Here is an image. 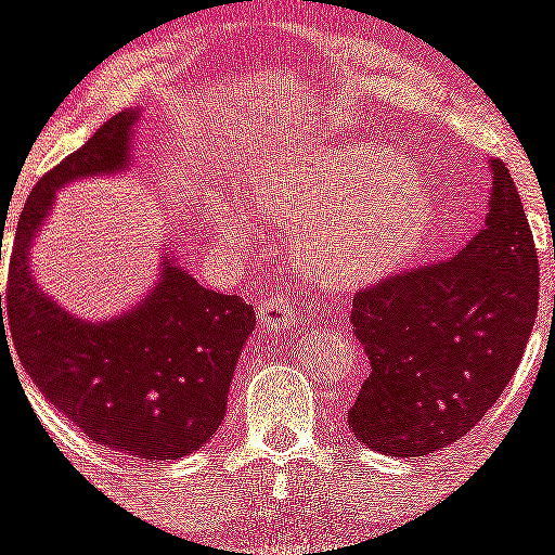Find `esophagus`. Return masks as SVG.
I'll return each instance as SVG.
<instances>
[{
    "label": "esophagus",
    "instance_id": "1",
    "mask_svg": "<svg viewBox=\"0 0 555 555\" xmlns=\"http://www.w3.org/2000/svg\"><path fill=\"white\" fill-rule=\"evenodd\" d=\"M258 320L267 327H292L300 320V311H297V302L288 292L283 288H272L261 297V306H258Z\"/></svg>",
    "mask_w": 555,
    "mask_h": 555
}]
</instances>
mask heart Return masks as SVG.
Wrapping results in <instances>:
<instances>
[{"label": "heart", "mask_w": 555, "mask_h": 555, "mask_svg": "<svg viewBox=\"0 0 555 555\" xmlns=\"http://www.w3.org/2000/svg\"><path fill=\"white\" fill-rule=\"evenodd\" d=\"M253 219L292 228L297 267L327 288H358L403 267L434 224V199L400 152L375 144L261 164L238 185ZM247 212V214H248ZM222 238L253 242V222L228 197H210Z\"/></svg>", "instance_id": "heart-1"}]
</instances>
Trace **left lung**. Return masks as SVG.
Returning a JSON list of instances; mask_svg holds the SVG:
<instances>
[{
    "mask_svg": "<svg viewBox=\"0 0 555 555\" xmlns=\"http://www.w3.org/2000/svg\"><path fill=\"white\" fill-rule=\"evenodd\" d=\"M487 224L448 261L384 278L352 297L370 377L347 411L358 442L416 459L469 434L517 372L539 306L522 199L489 160Z\"/></svg>",
    "mask_w": 555,
    "mask_h": 555,
    "instance_id": "1",
    "label": "left lung"
}]
</instances>
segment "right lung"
I'll return each instance as SVG.
<instances>
[{"label":"right lung","instance_id":"add662e5","mask_svg":"<svg viewBox=\"0 0 555 555\" xmlns=\"http://www.w3.org/2000/svg\"><path fill=\"white\" fill-rule=\"evenodd\" d=\"M135 121L139 111H121L38 180L18 219L0 317L4 302L27 375L91 442L169 461L203 448L222 425L230 380L255 327L253 306L208 292L164 253L158 283L139 306L88 322L43 294L29 269V244L55 191L127 169Z\"/></svg>","mask_w":555,"mask_h":555}]
</instances>
